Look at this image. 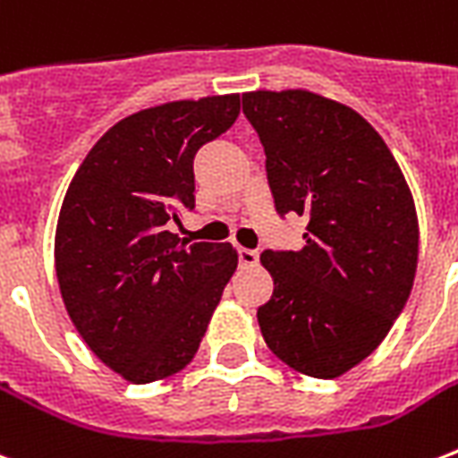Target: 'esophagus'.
Masks as SVG:
<instances>
[{"mask_svg": "<svg viewBox=\"0 0 458 458\" xmlns=\"http://www.w3.org/2000/svg\"><path fill=\"white\" fill-rule=\"evenodd\" d=\"M237 257H240V264H242V267H257V264H259V254L254 252V250H247V247H240V250H237Z\"/></svg>", "mask_w": 458, "mask_h": 458, "instance_id": "1", "label": "esophagus"}]
</instances>
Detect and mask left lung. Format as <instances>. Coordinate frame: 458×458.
Instances as JSON below:
<instances>
[{
    "label": "left lung",
    "mask_w": 458,
    "mask_h": 458,
    "mask_svg": "<svg viewBox=\"0 0 458 458\" xmlns=\"http://www.w3.org/2000/svg\"><path fill=\"white\" fill-rule=\"evenodd\" d=\"M281 216H307L305 247L261 254L274 295L257 310L271 353L336 379L382 344L413 288L418 214L399 163L365 117L302 89L242 93Z\"/></svg>",
    "instance_id": "1"
}]
</instances>
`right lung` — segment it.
Masks as SVG:
<instances>
[{
  "label": "right lung",
  "instance_id": "obj_1",
  "mask_svg": "<svg viewBox=\"0 0 458 458\" xmlns=\"http://www.w3.org/2000/svg\"><path fill=\"white\" fill-rule=\"evenodd\" d=\"M237 114V93L139 110L98 139L66 190L59 293L93 355L127 382L187 368L235 274L233 244H187L167 223L194 208V156Z\"/></svg>",
  "mask_w": 458,
  "mask_h": 458
}]
</instances>
